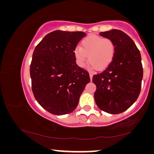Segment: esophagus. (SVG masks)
<instances>
[{
  "label": "esophagus",
  "mask_w": 154,
  "mask_h": 154,
  "mask_svg": "<svg viewBox=\"0 0 154 154\" xmlns=\"http://www.w3.org/2000/svg\"><path fill=\"white\" fill-rule=\"evenodd\" d=\"M93 73H91V72H90L89 73V76H90V79H91V80H92V79H93Z\"/></svg>",
  "instance_id": "1"
}]
</instances>
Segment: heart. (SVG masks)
<instances>
[{"instance_id":"obj_1","label":"heart","mask_w":154,"mask_h":154,"mask_svg":"<svg viewBox=\"0 0 154 154\" xmlns=\"http://www.w3.org/2000/svg\"><path fill=\"white\" fill-rule=\"evenodd\" d=\"M115 54L116 45L114 41L96 35L86 37L81 42V47L74 49L75 60L79 67L85 66L88 58L93 69L98 68L100 70L111 64Z\"/></svg>"}]
</instances>
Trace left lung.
I'll return each mask as SVG.
<instances>
[{"label": "left lung", "instance_id": "left-lung-1", "mask_svg": "<svg viewBox=\"0 0 154 154\" xmlns=\"http://www.w3.org/2000/svg\"><path fill=\"white\" fill-rule=\"evenodd\" d=\"M100 35L114 41L116 54L105 70L93 76L96 86L95 101L103 111L120 114L135 103L141 91V54L133 40L120 30L100 32Z\"/></svg>", "mask_w": 154, "mask_h": 154}]
</instances>
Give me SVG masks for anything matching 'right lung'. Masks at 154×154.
Segmentation results:
<instances>
[{
    "label": "right lung",
    "mask_w": 154,
    "mask_h": 154,
    "mask_svg": "<svg viewBox=\"0 0 154 154\" xmlns=\"http://www.w3.org/2000/svg\"><path fill=\"white\" fill-rule=\"evenodd\" d=\"M86 35L81 31H54L34 49L30 75L38 103L49 113L63 115L74 111L91 79L77 65L74 49Z\"/></svg>",
    "instance_id": "1"
}]
</instances>
